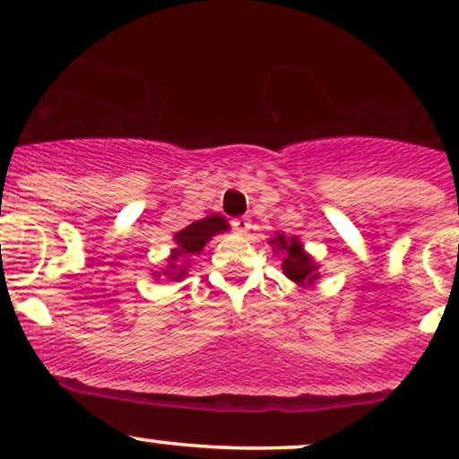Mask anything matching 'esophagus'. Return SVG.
<instances>
[{"instance_id":"34e87169","label":"esophagus","mask_w":459,"mask_h":459,"mask_svg":"<svg viewBox=\"0 0 459 459\" xmlns=\"http://www.w3.org/2000/svg\"><path fill=\"white\" fill-rule=\"evenodd\" d=\"M231 225H234L236 234L244 236L250 230V219L248 217H238V219H234V221H231Z\"/></svg>"}]
</instances>
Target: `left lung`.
I'll list each match as a JSON object with an SVG mask.
<instances>
[{"instance_id":"obj_1","label":"left lung","mask_w":459,"mask_h":459,"mask_svg":"<svg viewBox=\"0 0 459 459\" xmlns=\"http://www.w3.org/2000/svg\"><path fill=\"white\" fill-rule=\"evenodd\" d=\"M269 244L280 253H284V259H281V269H284L286 278L297 281L300 286H311L313 281L319 278L316 261L311 259L309 255L303 250V244H300L294 236H284L275 234V238L269 240Z\"/></svg>"}]
</instances>
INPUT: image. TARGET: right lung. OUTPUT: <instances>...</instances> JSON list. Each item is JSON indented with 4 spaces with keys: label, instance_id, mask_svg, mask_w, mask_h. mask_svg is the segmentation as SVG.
<instances>
[{
    "label": "right lung",
    "instance_id": "right-lung-1",
    "mask_svg": "<svg viewBox=\"0 0 459 459\" xmlns=\"http://www.w3.org/2000/svg\"><path fill=\"white\" fill-rule=\"evenodd\" d=\"M228 230H230V225L221 215H209V217L200 219V221L190 223L186 230L178 231L173 238L178 247L173 248L171 259H169V269H165L162 275H167L169 280H175V281H178L179 278H184L187 265H181L178 270V263L184 259V256L200 255L203 253L204 244L209 242L212 236L221 234V231H228ZM175 268L178 270V273L174 272ZM156 275H160V273H156Z\"/></svg>",
    "mask_w": 459,
    "mask_h": 459
}]
</instances>
